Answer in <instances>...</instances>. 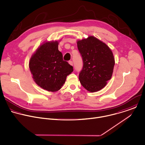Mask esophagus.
Returning a JSON list of instances; mask_svg holds the SVG:
<instances>
[{
  "label": "esophagus",
  "instance_id": "1",
  "mask_svg": "<svg viewBox=\"0 0 145 145\" xmlns=\"http://www.w3.org/2000/svg\"><path fill=\"white\" fill-rule=\"evenodd\" d=\"M69 63L70 65H71V66L73 65V62H72V61H70L69 62Z\"/></svg>",
  "mask_w": 145,
  "mask_h": 145
}]
</instances>
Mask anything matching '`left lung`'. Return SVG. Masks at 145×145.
<instances>
[{"instance_id": "1", "label": "left lung", "mask_w": 145, "mask_h": 145, "mask_svg": "<svg viewBox=\"0 0 145 145\" xmlns=\"http://www.w3.org/2000/svg\"><path fill=\"white\" fill-rule=\"evenodd\" d=\"M83 66L79 75L82 86L91 92L103 88L111 79L115 64L113 53L106 44L94 36L77 41Z\"/></svg>"}]
</instances>
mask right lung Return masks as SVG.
<instances>
[{"label":"right lung","mask_w":145,"mask_h":145,"mask_svg":"<svg viewBox=\"0 0 145 145\" xmlns=\"http://www.w3.org/2000/svg\"><path fill=\"white\" fill-rule=\"evenodd\" d=\"M58 41H46L32 56L29 67L35 83L44 89L50 92L59 90L73 67L63 61L58 50Z\"/></svg>","instance_id":"obj_1"}]
</instances>
